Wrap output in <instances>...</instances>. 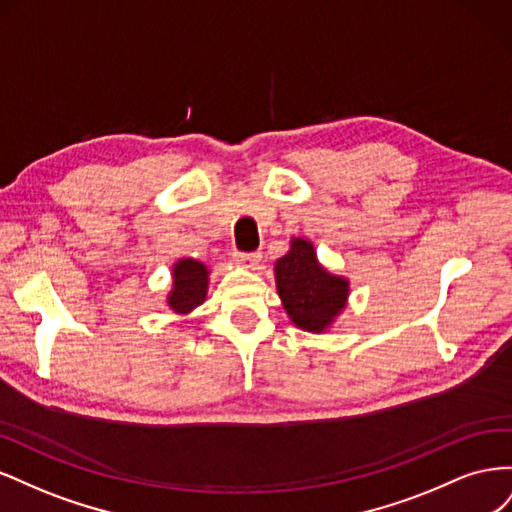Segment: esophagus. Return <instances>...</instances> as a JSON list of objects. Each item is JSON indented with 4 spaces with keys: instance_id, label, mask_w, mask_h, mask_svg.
I'll return each mask as SVG.
<instances>
[{
    "instance_id": "34e87169",
    "label": "esophagus",
    "mask_w": 512,
    "mask_h": 512,
    "mask_svg": "<svg viewBox=\"0 0 512 512\" xmlns=\"http://www.w3.org/2000/svg\"><path fill=\"white\" fill-rule=\"evenodd\" d=\"M232 258H235L237 265L247 267V269H256L258 262H260L258 252H235V254H232Z\"/></svg>"
}]
</instances>
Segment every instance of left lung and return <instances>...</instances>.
<instances>
[{
    "label": "left lung",
    "mask_w": 512,
    "mask_h": 512,
    "mask_svg": "<svg viewBox=\"0 0 512 512\" xmlns=\"http://www.w3.org/2000/svg\"><path fill=\"white\" fill-rule=\"evenodd\" d=\"M275 282L288 316L305 331H324L346 305L348 282L324 271L314 245L303 239H294L290 252L277 260Z\"/></svg>",
    "instance_id": "obj_1"
}]
</instances>
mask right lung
<instances>
[{
    "label": "right lung",
    "instance_id": "add662e5",
    "mask_svg": "<svg viewBox=\"0 0 512 512\" xmlns=\"http://www.w3.org/2000/svg\"><path fill=\"white\" fill-rule=\"evenodd\" d=\"M175 288L170 292L168 305L177 314H188L194 307L205 301L207 294V267L203 262L183 258L175 265Z\"/></svg>",
    "mask_w": 512,
    "mask_h": 512
}]
</instances>
